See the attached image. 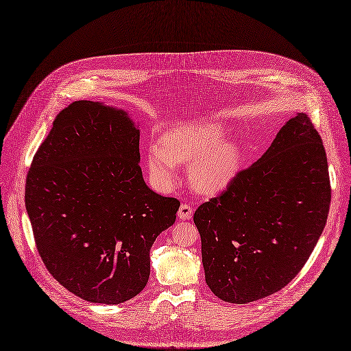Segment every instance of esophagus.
Wrapping results in <instances>:
<instances>
[{"label": "esophagus", "mask_w": 351, "mask_h": 351, "mask_svg": "<svg viewBox=\"0 0 351 351\" xmlns=\"http://www.w3.org/2000/svg\"><path fill=\"white\" fill-rule=\"evenodd\" d=\"M192 213H193V209H192L191 205L182 204L180 208H179V210H178V217H179V219H182V221H188V219L192 218Z\"/></svg>", "instance_id": "esophagus-1"}]
</instances>
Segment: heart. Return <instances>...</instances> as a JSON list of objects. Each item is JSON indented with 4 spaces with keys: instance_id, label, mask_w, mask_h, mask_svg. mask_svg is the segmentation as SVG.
Segmentation results:
<instances>
[{
    "instance_id": "b5f03b06",
    "label": "heart",
    "mask_w": 351,
    "mask_h": 351,
    "mask_svg": "<svg viewBox=\"0 0 351 351\" xmlns=\"http://www.w3.org/2000/svg\"><path fill=\"white\" fill-rule=\"evenodd\" d=\"M225 129L213 121L180 125L167 130L160 143L150 145L146 162L158 185H171L178 163H191V185L202 193H218L239 171L242 152L237 141L223 139Z\"/></svg>"
}]
</instances>
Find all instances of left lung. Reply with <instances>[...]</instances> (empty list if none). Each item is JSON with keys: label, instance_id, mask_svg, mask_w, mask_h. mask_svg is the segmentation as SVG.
I'll return each instance as SVG.
<instances>
[{"label": "left lung", "instance_id": "8db88e82", "mask_svg": "<svg viewBox=\"0 0 351 351\" xmlns=\"http://www.w3.org/2000/svg\"><path fill=\"white\" fill-rule=\"evenodd\" d=\"M330 201L322 138L297 113L260 159L193 213L210 291L234 304L280 291L317 245Z\"/></svg>", "mask_w": 351, "mask_h": 351}]
</instances>
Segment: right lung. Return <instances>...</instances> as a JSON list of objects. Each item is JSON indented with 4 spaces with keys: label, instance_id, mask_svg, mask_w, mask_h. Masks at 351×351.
<instances>
[{
    "label": "right lung",
    "instance_id": "right-lung-1",
    "mask_svg": "<svg viewBox=\"0 0 351 351\" xmlns=\"http://www.w3.org/2000/svg\"><path fill=\"white\" fill-rule=\"evenodd\" d=\"M139 138L125 110L74 101L54 119L27 173L25 209L41 260L90 302L120 304L142 291L150 248L180 206L145 184Z\"/></svg>",
    "mask_w": 351,
    "mask_h": 351
}]
</instances>
